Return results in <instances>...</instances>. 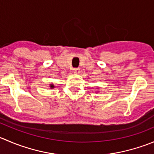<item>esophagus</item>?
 <instances>
[{
	"mask_svg": "<svg viewBox=\"0 0 154 154\" xmlns=\"http://www.w3.org/2000/svg\"><path fill=\"white\" fill-rule=\"evenodd\" d=\"M73 71H74V74H79L80 73V69L79 68H74Z\"/></svg>",
	"mask_w": 154,
	"mask_h": 154,
	"instance_id": "obj_1",
	"label": "esophagus"
}]
</instances>
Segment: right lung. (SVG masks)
I'll return each instance as SVG.
<instances>
[{
	"label": "right lung",
	"mask_w": 154,
	"mask_h": 154,
	"mask_svg": "<svg viewBox=\"0 0 154 154\" xmlns=\"http://www.w3.org/2000/svg\"><path fill=\"white\" fill-rule=\"evenodd\" d=\"M50 87L51 88V89H53V88H54V85H53V84H50Z\"/></svg>",
	"instance_id": "add662e5"
}]
</instances>
